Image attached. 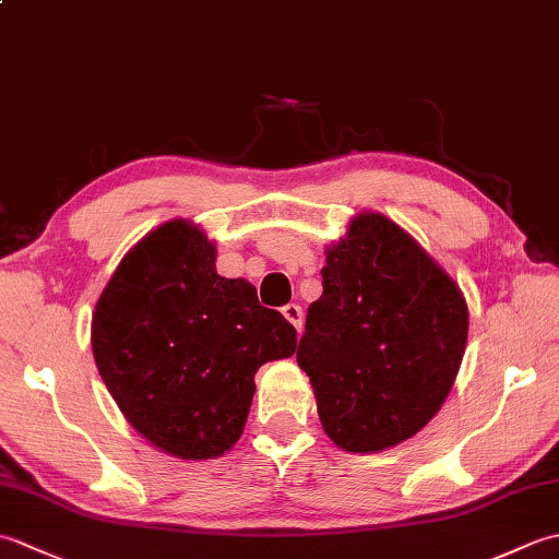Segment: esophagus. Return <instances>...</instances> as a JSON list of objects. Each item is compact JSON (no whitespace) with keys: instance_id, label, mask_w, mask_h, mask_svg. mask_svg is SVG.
<instances>
[{"instance_id":"obj_1","label":"esophagus","mask_w":559,"mask_h":559,"mask_svg":"<svg viewBox=\"0 0 559 559\" xmlns=\"http://www.w3.org/2000/svg\"><path fill=\"white\" fill-rule=\"evenodd\" d=\"M283 317L288 319V322L298 329V334L302 331V322H305V312H302V307L300 305H295V302H290V305H286L283 307Z\"/></svg>"}]
</instances>
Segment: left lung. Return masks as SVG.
Wrapping results in <instances>:
<instances>
[{
  "label": "left lung",
  "mask_w": 559,
  "mask_h": 559,
  "mask_svg": "<svg viewBox=\"0 0 559 559\" xmlns=\"http://www.w3.org/2000/svg\"><path fill=\"white\" fill-rule=\"evenodd\" d=\"M322 286L298 365L331 442L367 454L420 432L466 350L468 307L456 283L396 223L360 213L326 249Z\"/></svg>",
  "instance_id": "1"
}]
</instances>
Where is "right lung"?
<instances>
[{
  "label": "right lung",
  "mask_w": 559,
  "mask_h": 559,
  "mask_svg": "<svg viewBox=\"0 0 559 559\" xmlns=\"http://www.w3.org/2000/svg\"><path fill=\"white\" fill-rule=\"evenodd\" d=\"M105 386L134 430L180 459H211L240 439L264 362L290 358L298 331L257 288L216 273L197 225L163 223L117 266L93 312Z\"/></svg>",
  "instance_id": "1"
}]
</instances>
